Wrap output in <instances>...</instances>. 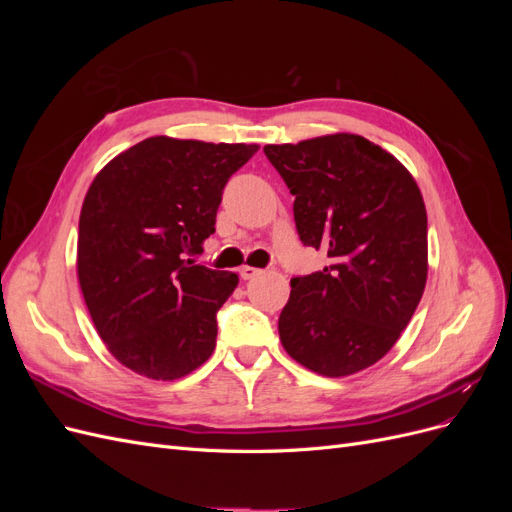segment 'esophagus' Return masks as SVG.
<instances>
[{"instance_id":"esophagus-1","label":"esophagus","mask_w":512,"mask_h":512,"mask_svg":"<svg viewBox=\"0 0 512 512\" xmlns=\"http://www.w3.org/2000/svg\"><path fill=\"white\" fill-rule=\"evenodd\" d=\"M260 273H262L260 269H256V267H247V265L239 269L241 280H254V277H256V275H260Z\"/></svg>"}]
</instances>
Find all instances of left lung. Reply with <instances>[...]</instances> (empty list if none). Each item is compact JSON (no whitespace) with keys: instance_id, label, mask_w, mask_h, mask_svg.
Listing matches in <instances>:
<instances>
[{"instance_id":"8db88e82","label":"left lung","mask_w":512,"mask_h":512,"mask_svg":"<svg viewBox=\"0 0 512 512\" xmlns=\"http://www.w3.org/2000/svg\"><path fill=\"white\" fill-rule=\"evenodd\" d=\"M262 151L294 196L301 243L329 256L322 271L290 280L282 346L316 374H356L395 346L423 297L421 190L389 151L356 134Z\"/></svg>"}]
</instances>
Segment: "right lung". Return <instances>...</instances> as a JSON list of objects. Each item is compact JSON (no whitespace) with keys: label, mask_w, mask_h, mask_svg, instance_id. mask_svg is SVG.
Segmentation results:
<instances>
[{"label":"right lung","mask_w":512,"mask_h":512,"mask_svg":"<svg viewBox=\"0 0 512 512\" xmlns=\"http://www.w3.org/2000/svg\"><path fill=\"white\" fill-rule=\"evenodd\" d=\"M258 145L153 136L91 183L79 220V282L102 342L153 380L203 365L237 273L198 265L228 179Z\"/></svg>","instance_id":"obj_1"}]
</instances>
